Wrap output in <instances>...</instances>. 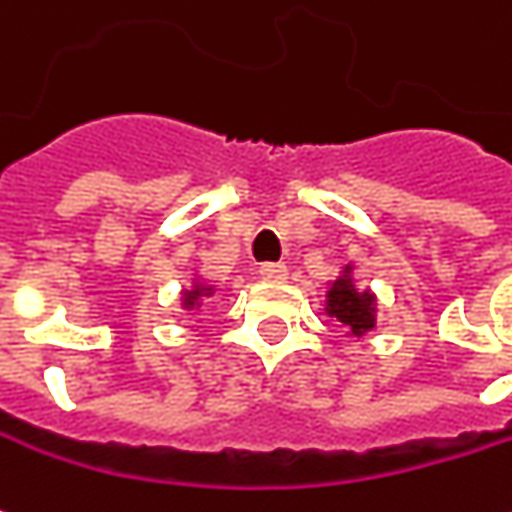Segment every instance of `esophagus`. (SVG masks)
Returning <instances> with one entry per match:
<instances>
[{
	"label": "esophagus",
	"mask_w": 512,
	"mask_h": 512,
	"mask_svg": "<svg viewBox=\"0 0 512 512\" xmlns=\"http://www.w3.org/2000/svg\"><path fill=\"white\" fill-rule=\"evenodd\" d=\"M260 277L266 282H282L288 277V268L282 266V263H263L260 266Z\"/></svg>",
	"instance_id": "esophagus-1"
}]
</instances>
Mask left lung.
<instances>
[{
	"label": "left lung",
	"instance_id": "obj_1",
	"mask_svg": "<svg viewBox=\"0 0 512 512\" xmlns=\"http://www.w3.org/2000/svg\"><path fill=\"white\" fill-rule=\"evenodd\" d=\"M327 313L341 321L352 335H363L374 327V296L368 291H357L349 277L332 282L327 293Z\"/></svg>",
	"mask_w": 512,
	"mask_h": 512
}]
</instances>
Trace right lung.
<instances>
[{
	"label": "right lung",
	"instance_id": "add662e5",
	"mask_svg": "<svg viewBox=\"0 0 512 512\" xmlns=\"http://www.w3.org/2000/svg\"><path fill=\"white\" fill-rule=\"evenodd\" d=\"M205 293H210V288H205V285H196L194 291H185V307H194L196 302H199V296H205Z\"/></svg>",
	"mask_w": 512,
	"mask_h": 512
}]
</instances>
